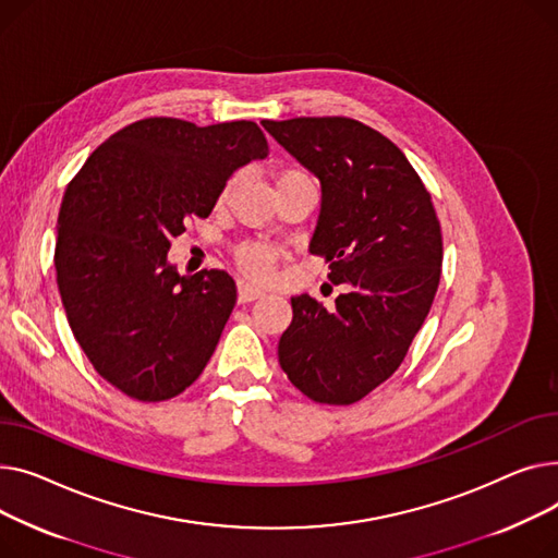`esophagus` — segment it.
Wrapping results in <instances>:
<instances>
[{
  "mask_svg": "<svg viewBox=\"0 0 558 558\" xmlns=\"http://www.w3.org/2000/svg\"><path fill=\"white\" fill-rule=\"evenodd\" d=\"M266 294V290L264 288H258V286H254V283H250V281H245V279H239V302H254V300H258V298H264Z\"/></svg>",
  "mask_w": 558,
  "mask_h": 558,
  "instance_id": "esophagus-1",
  "label": "esophagus"
}]
</instances>
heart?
I'll return each mask as SVG.
<instances>
[{
	"mask_svg": "<svg viewBox=\"0 0 558 558\" xmlns=\"http://www.w3.org/2000/svg\"><path fill=\"white\" fill-rule=\"evenodd\" d=\"M286 180H313L306 171L302 169H286L277 175V184L279 182H286ZM239 184V175L229 178L218 195V203H225L229 198V193L234 191V186ZM236 264L239 268L247 275V277H254V279H266L270 272H272V264L277 258V250L266 245V243H243L239 250H236Z\"/></svg>",
	"mask_w": 558,
	"mask_h": 558,
	"instance_id": "obj_1",
	"label": "heart"
}]
</instances>
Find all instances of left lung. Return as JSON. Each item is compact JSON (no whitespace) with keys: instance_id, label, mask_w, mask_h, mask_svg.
Wrapping results in <instances>:
<instances>
[{"instance_id":"1","label":"left lung","mask_w":558,"mask_h":558,"mask_svg":"<svg viewBox=\"0 0 558 558\" xmlns=\"http://www.w3.org/2000/svg\"><path fill=\"white\" fill-rule=\"evenodd\" d=\"M322 184L311 254L347 283L326 308L292 298L279 365L315 403L351 405L399 369L441 277V227L397 144L347 117L260 121Z\"/></svg>"}]
</instances>
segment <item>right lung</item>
<instances>
[{
    "label": "right lung",
    "mask_w": 558,
    "mask_h": 558,
    "mask_svg": "<svg viewBox=\"0 0 558 558\" xmlns=\"http://www.w3.org/2000/svg\"><path fill=\"white\" fill-rule=\"evenodd\" d=\"M268 155L254 121L150 117L98 146L58 214L56 281L92 367L125 397H178L203 374L236 304L225 270L180 277L171 241L207 218L236 169Z\"/></svg>",
    "instance_id": "add662e5"
}]
</instances>
